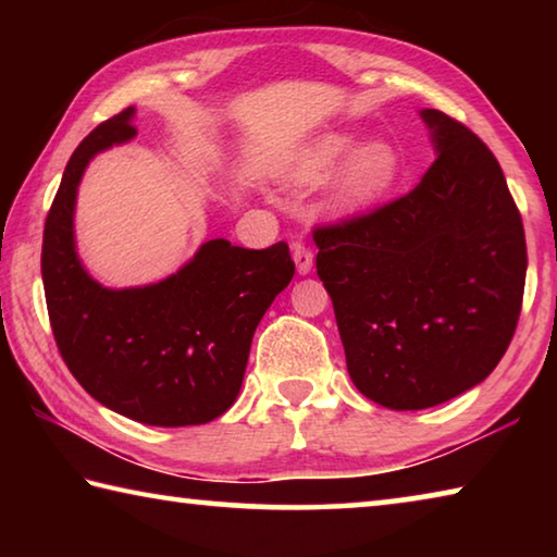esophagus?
<instances>
[{
  "label": "esophagus",
  "instance_id": "1",
  "mask_svg": "<svg viewBox=\"0 0 557 557\" xmlns=\"http://www.w3.org/2000/svg\"><path fill=\"white\" fill-rule=\"evenodd\" d=\"M292 258H295V265L299 275H307L312 272V262H314V252L307 243H295L292 245Z\"/></svg>",
  "mask_w": 557,
  "mask_h": 557
}]
</instances>
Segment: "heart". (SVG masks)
<instances>
[{
	"instance_id": "heart-1",
	"label": "heart",
	"mask_w": 557,
	"mask_h": 557,
	"mask_svg": "<svg viewBox=\"0 0 557 557\" xmlns=\"http://www.w3.org/2000/svg\"><path fill=\"white\" fill-rule=\"evenodd\" d=\"M356 147V137L346 132H329L314 143L301 147L289 159L287 178L292 184H314L324 178ZM400 159L395 147L375 139L363 145L348 162L338 169L332 182V203L338 211L369 209L391 191L398 178Z\"/></svg>"
}]
</instances>
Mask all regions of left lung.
<instances>
[{"label":"left lung","mask_w":557,"mask_h":557,"mask_svg":"<svg viewBox=\"0 0 557 557\" xmlns=\"http://www.w3.org/2000/svg\"><path fill=\"white\" fill-rule=\"evenodd\" d=\"M422 120L437 157L420 184L312 231L348 375L391 410L482 383L511 344L525 287L521 211L492 149L445 112Z\"/></svg>","instance_id":"left-lung-1"}]
</instances>
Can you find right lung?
Segmentation results:
<instances>
[{
    "label": "right lung",
    "instance_id": "1",
    "mask_svg": "<svg viewBox=\"0 0 557 557\" xmlns=\"http://www.w3.org/2000/svg\"><path fill=\"white\" fill-rule=\"evenodd\" d=\"M132 115L100 122L65 164L41 245L49 322L69 371L106 408L157 428L203 425L238 398L252 334L295 262L285 240L248 250L215 238L157 285H98L75 256V188L92 154L137 135Z\"/></svg>",
    "mask_w": 557,
    "mask_h": 557
}]
</instances>
